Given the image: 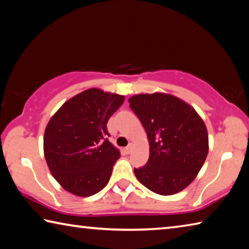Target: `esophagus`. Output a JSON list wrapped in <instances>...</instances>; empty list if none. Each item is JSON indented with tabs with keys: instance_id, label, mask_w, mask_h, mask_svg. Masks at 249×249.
<instances>
[{
	"instance_id": "obj_1",
	"label": "esophagus",
	"mask_w": 249,
	"mask_h": 249,
	"mask_svg": "<svg viewBox=\"0 0 249 249\" xmlns=\"http://www.w3.org/2000/svg\"><path fill=\"white\" fill-rule=\"evenodd\" d=\"M132 149H133V144H129L127 147H125L124 148V151L126 154H129L130 151H132Z\"/></svg>"
}]
</instances>
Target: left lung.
<instances>
[{
	"label": "left lung",
	"mask_w": 249,
	"mask_h": 249,
	"mask_svg": "<svg viewBox=\"0 0 249 249\" xmlns=\"http://www.w3.org/2000/svg\"><path fill=\"white\" fill-rule=\"evenodd\" d=\"M128 102L150 147L146 165L134 169L137 180L161 196L182 191L199 174L209 153L204 122L191 105L170 94H137Z\"/></svg>",
	"instance_id": "left-lung-1"
}]
</instances>
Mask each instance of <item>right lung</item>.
<instances>
[{
    "label": "right lung",
    "instance_id": "1",
    "mask_svg": "<svg viewBox=\"0 0 249 249\" xmlns=\"http://www.w3.org/2000/svg\"><path fill=\"white\" fill-rule=\"evenodd\" d=\"M124 100L93 88L67 101L48 122L45 158L65 190L90 196L107 184L120 151L107 140V124Z\"/></svg>",
    "mask_w": 249,
    "mask_h": 249
}]
</instances>
